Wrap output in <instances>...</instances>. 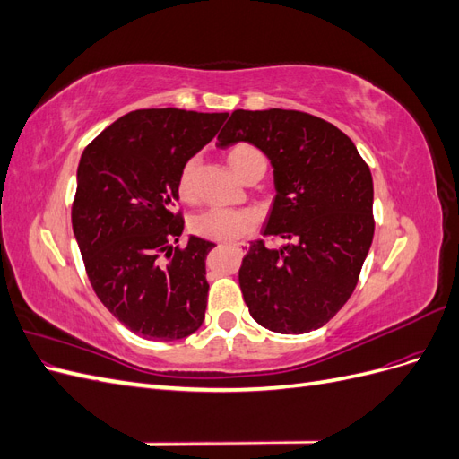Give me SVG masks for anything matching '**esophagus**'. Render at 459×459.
<instances>
[{"label": "esophagus", "mask_w": 459, "mask_h": 459, "mask_svg": "<svg viewBox=\"0 0 459 459\" xmlns=\"http://www.w3.org/2000/svg\"><path fill=\"white\" fill-rule=\"evenodd\" d=\"M233 247H235V248H238V251H239V253H243V251H245V245H243V243H238V245H233Z\"/></svg>", "instance_id": "34e87169"}]
</instances>
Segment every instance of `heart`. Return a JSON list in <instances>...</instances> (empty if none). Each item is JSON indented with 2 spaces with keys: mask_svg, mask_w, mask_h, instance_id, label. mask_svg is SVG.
Instances as JSON below:
<instances>
[{
  "mask_svg": "<svg viewBox=\"0 0 459 459\" xmlns=\"http://www.w3.org/2000/svg\"><path fill=\"white\" fill-rule=\"evenodd\" d=\"M228 162L231 170L239 179L251 170H266V159L262 152L248 143H238L228 151ZM199 159H187L178 174V193L179 197L191 201L197 191ZM251 218L239 211H228V208H211L193 220V231L204 239L212 241H235L248 230Z\"/></svg>",
  "mask_w": 459,
  "mask_h": 459,
  "instance_id": "b5f03b06",
  "label": "heart"
}]
</instances>
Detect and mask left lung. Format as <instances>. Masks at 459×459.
<instances>
[{"instance_id":"obj_1","label":"left lung","mask_w":459,"mask_h":459,"mask_svg":"<svg viewBox=\"0 0 459 459\" xmlns=\"http://www.w3.org/2000/svg\"><path fill=\"white\" fill-rule=\"evenodd\" d=\"M247 142L270 159L275 199L239 285L256 324L283 335L325 325L351 299L373 241V179L352 140L300 110H233L218 147Z\"/></svg>"}]
</instances>
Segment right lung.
<instances>
[{
	"label": "right lung",
	"instance_id": "1",
	"mask_svg": "<svg viewBox=\"0 0 459 459\" xmlns=\"http://www.w3.org/2000/svg\"><path fill=\"white\" fill-rule=\"evenodd\" d=\"M228 113L142 108L120 117L82 152L73 230L95 295L122 325L149 341L195 333L206 310V255L216 247L184 231L174 208L178 174Z\"/></svg>",
	"mask_w": 459,
	"mask_h": 459
}]
</instances>
